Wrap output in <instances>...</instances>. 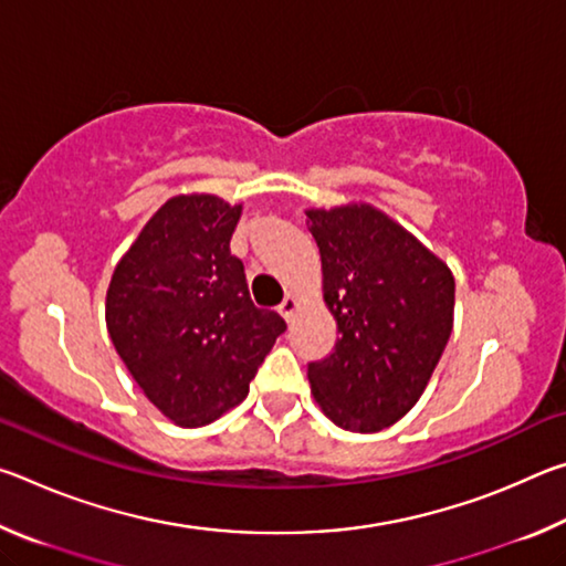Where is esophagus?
Listing matches in <instances>:
<instances>
[{
  "instance_id": "esophagus-1",
  "label": "esophagus",
  "mask_w": 566,
  "mask_h": 566,
  "mask_svg": "<svg viewBox=\"0 0 566 566\" xmlns=\"http://www.w3.org/2000/svg\"><path fill=\"white\" fill-rule=\"evenodd\" d=\"M296 306H300V302H296L292 294H290V296H284V302L280 304V314H282V317H284L286 322H292L294 312H296Z\"/></svg>"
}]
</instances>
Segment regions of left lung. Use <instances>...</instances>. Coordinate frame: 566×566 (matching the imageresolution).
<instances>
[{
    "label": "left lung",
    "instance_id": "1",
    "mask_svg": "<svg viewBox=\"0 0 566 566\" xmlns=\"http://www.w3.org/2000/svg\"><path fill=\"white\" fill-rule=\"evenodd\" d=\"M339 339L306 377L334 424L379 432L417 405L452 334L449 266L369 205L310 209Z\"/></svg>",
    "mask_w": 566,
    "mask_h": 566
}]
</instances>
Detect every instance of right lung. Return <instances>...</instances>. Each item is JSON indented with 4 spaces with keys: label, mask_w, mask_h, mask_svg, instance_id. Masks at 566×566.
I'll return each instance as SVG.
<instances>
[{
    "label": "right lung",
    "mask_w": 566,
    "mask_h": 566,
    "mask_svg": "<svg viewBox=\"0 0 566 566\" xmlns=\"http://www.w3.org/2000/svg\"><path fill=\"white\" fill-rule=\"evenodd\" d=\"M242 207L214 195L171 197L122 256L107 329L129 375L161 415L202 427L247 397L286 329L249 296L229 252Z\"/></svg>",
    "instance_id": "add662e5"
}]
</instances>
